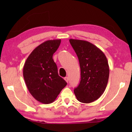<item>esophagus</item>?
Wrapping results in <instances>:
<instances>
[{
    "instance_id": "esophagus-1",
    "label": "esophagus",
    "mask_w": 132,
    "mask_h": 132,
    "mask_svg": "<svg viewBox=\"0 0 132 132\" xmlns=\"http://www.w3.org/2000/svg\"><path fill=\"white\" fill-rule=\"evenodd\" d=\"M64 80H65V81H66L67 82H69V78H68V77H64Z\"/></svg>"
}]
</instances>
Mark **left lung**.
Listing matches in <instances>:
<instances>
[{
  "label": "left lung",
  "mask_w": 132,
  "mask_h": 132,
  "mask_svg": "<svg viewBox=\"0 0 132 132\" xmlns=\"http://www.w3.org/2000/svg\"><path fill=\"white\" fill-rule=\"evenodd\" d=\"M79 61L81 80L74 90L77 100L91 103L104 93L108 84L109 68L104 52L90 42L70 39Z\"/></svg>",
  "instance_id": "1"
}]
</instances>
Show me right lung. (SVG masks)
Instances as JSON below:
<instances>
[{
	"label": "right lung",
	"instance_id": "right-lung-1",
	"mask_svg": "<svg viewBox=\"0 0 132 132\" xmlns=\"http://www.w3.org/2000/svg\"><path fill=\"white\" fill-rule=\"evenodd\" d=\"M61 39L48 40L35 48L27 59L23 67V77L29 92L38 101L53 102L67 85L58 75L53 55Z\"/></svg>",
	"mask_w": 132,
	"mask_h": 132
}]
</instances>
